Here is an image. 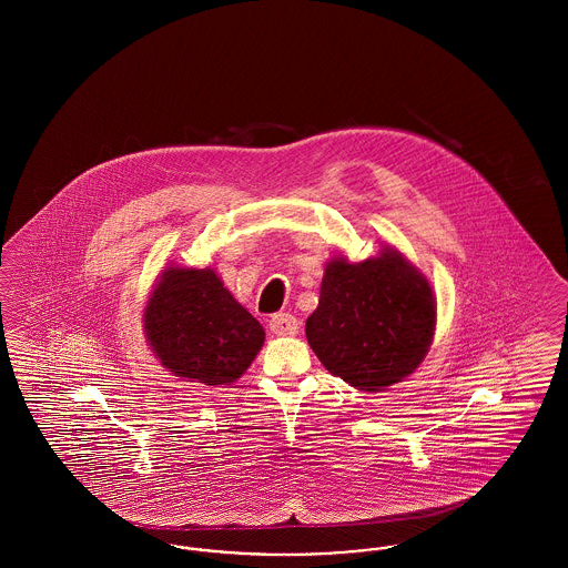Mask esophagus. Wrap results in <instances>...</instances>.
I'll return each instance as SVG.
<instances>
[{"instance_id":"esophagus-1","label":"esophagus","mask_w":568,"mask_h":568,"mask_svg":"<svg viewBox=\"0 0 568 568\" xmlns=\"http://www.w3.org/2000/svg\"><path fill=\"white\" fill-rule=\"evenodd\" d=\"M271 332L276 336H296L297 334V320L290 313H278L272 315Z\"/></svg>"}]
</instances>
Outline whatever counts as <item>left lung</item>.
<instances>
[{
  "label": "left lung",
  "mask_w": 568,
  "mask_h": 568,
  "mask_svg": "<svg viewBox=\"0 0 568 568\" xmlns=\"http://www.w3.org/2000/svg\"><path fill=\"white\" fill-rule=\"evenodd\" d=\"M436 304L424 274L394 253L325 268L306 338L325 368L364 392L410 375L433 343Z\"/></svg>",
  "instance_id": "1"
}]
</instances>
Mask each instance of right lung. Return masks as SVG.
I'll return each instance as SVG.
<instances>
[{
  "instance_id": "obj_1",
  "label": "right lung",
  "mask_w": 568,
  "mask_h": 568,
  "mask_svg": "<svg viewBox=\"0 0 568 568\" xmlns=\"http://www.w3.org/2000/svg\"><path fill=\"white\" fill-rule=\"evenodd\" d=\"M144 332L170 373L206 385L234 383L264 345V327L209 268L163 272Z\"/></svg>"
}]
</instances>
